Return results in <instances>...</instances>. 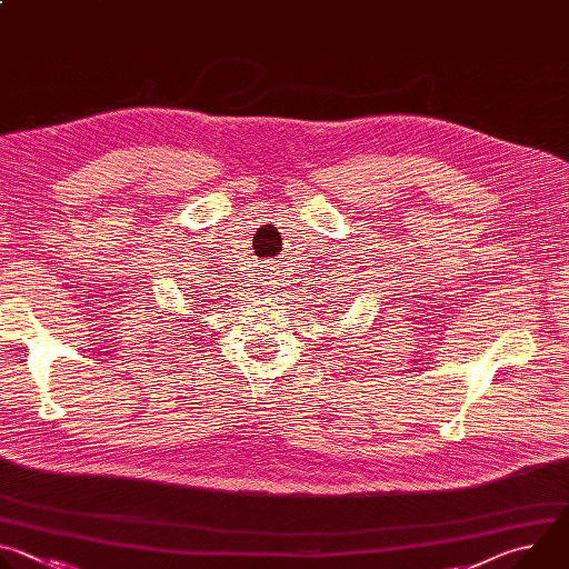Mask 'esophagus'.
<instances>
[{
  "label": "esophagus",
  "mask_w": 569,
  "mask_h": 569,
  "mask_svg": "<svg viewBox=\"0 0 569 569\" xmlns=\"http://www.w3.org/2000/svg\"><path fill=\"white\" fill-rule=\"evenodd\" d=\"M261 279H263L261 283H263L266 288H270V290H274V288H277V281H272V277H261Z\"/></svg>",
  "instance_id": "1"
}]
</instances>
